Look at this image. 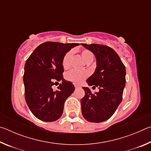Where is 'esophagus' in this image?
Instances as JSON below:
<instances>
[{"instance_id":"34e87169","label":"esophagus","mask_w":151,"mask_h":151,"mask_svg":"<svg viewBox=\"0 0 151 151\" xmlns=\"http://www.w3.org/2000/svg\"><path fill=\"white\" fill-rule=\"evenodd\" d=\"M75 88H76V89L80 88V86H77V85H75Z\"/></svg>"}]
</instances>
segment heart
Wrapping results in <instances>:
<instances>
[{
  "instance_id": "obj_1",
  "label": "heart",
  "mask_w": 151,
  "mask_h": 151,
  "mask_svg": "<svg viewBox=\"0 0 151 151\" xmlns=\"http://www.w3.org/2000/svg\"><path fill=\"white\" fill-rule=\"evenodd\" d=\"M73 55V50H70L68 51L64 55L62 65L65 68H68L70 66V60ZM82 57L86 63L92 62L94 59V54L91 50L88 49H83L81 51ZM88 73L85 70H71L66 74V78L72 83L79 85L85 81V79L88 77Z\"/></svg>"
}]
</instances>
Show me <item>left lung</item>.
Returning a JSON list of instances; mask_svg holds the SVG:
<instances>
[{"mask_svg": "<svg viewBox=\"0 0 151 151\" xmlns=\"http://www.w3.org/2000/svg\"><path fill=\"white\" fill-rule=\"evenodd\" d=\"M81 45L93 52L96 68L86 82L98 86L99 92L92 94L83 87L85 95L81 100L83 117L92 122H101L111 118L121 103L126 83V69L117 53L108 46L99 44Z\"/></svg>", "mask_w": 151, "mask_h": 151, "instance_id": "8db88e82", "label": "left lung"}]
</instances>
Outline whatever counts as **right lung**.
<instances>
[{
    "instance_id": "1",
    "label": "right lung",
    "mask_w": 151,
    "mask_h": 151,
    "mask_svg": "<svg viewBox=\"0 0 151 151\" xmlns=\"http://www.w3.org/2000/svg\"><path fill=\"white\" fill-rule=\"evenodd\" d=\"M78 43L46 42L40 45L24 65V96L32 113L40 121H55L62 115L66 99L75 91L73 83L63 78L64 55ZM62 82L53 91L54 81Z\"/></svg>"
}]
</instances>
